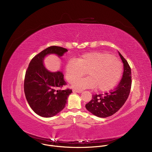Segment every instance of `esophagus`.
Instances as JSON below:
<instances>
[{"label":"esophagus","instance_id":"obj_1","mask_svg":"<svg viewBox=\"0 0 152 152\" xmlns=\"http://www.w3.org/2000/svg\"><path fill=\"white\" fill-rule=\"evenodd\" d=\"M74 92H75L77 93H82L83 91H78V90H73Z\"/></svg>","mask_w":152,"mask_h":152}]
</instances>
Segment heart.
<instances>
[{
    "label": "heart",
    "mask_w": 152,
    "mask_h": 152,
    "mask_svg": "<svg viewBox=\"0 0 152 152\" xmlns=\"http://www.w3.org/2000/svg\"><path fill=\"white\" fill-rule=\"evenodd\" d=\"M86 71L88 77L78 78ZM65 78L77 90L97 86L101 91H107L115 86L122 72V65L116 57L110 54L93 51L82 54L68 61L65 67Z\"/></svg>",
    "instance_id": "b5f03b06"
}]
</instances>
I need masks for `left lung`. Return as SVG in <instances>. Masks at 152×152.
Instances as JSON below:
<instances>
[{"mask_svg":"<svg viewBox=\"0 0 152 152\" xmlns=\"http://www.w3.org/2000/svg\"><path fill=\"white\" fill-rule=\"evenodd\" d=\"M124 64L122 78L118 86L110 93L93 95L92 99L86 105L87 110L99 118H107L118 112L124 105L130 93L132 75L127 61L118 51Z\"/></svg>","mask_w":152,"mask_h":152,"instance_id":"8db88e82","label":"left lung"}]
</instances>
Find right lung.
Wrapping results in <instances>:
<instances>
[{
    "label": "right lung",
    "mask_w": 152,
    "mask_h": 152,
    "mask_svg": "<svg viewBox=\"0 0 152 152\" xmlns=\"http://www.w3.org/2000/svg\"><path fill=\"white\" fill-rule=\"evenodd\" d=\"M68 51L58 46H51L36 55L30 61L26 72L24 91L26 98L33 111L45 118L56 115L65 108L71 89L58 88L65 85L61 71L52 72L44 64L45 57L55 54L58 58Z\"/></svg>",
    "instance_id": "right-lung-1"
}]
</instances>
